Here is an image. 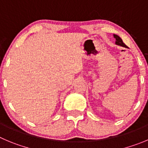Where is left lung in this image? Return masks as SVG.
Returning <instances> with one entry per match:
<instances>
[{
    "mask_svg": "<svg viewBox=\"0 0 148 148\" xmlns=\"http://www.w3.org/2000/svg\"><path fill=\"white\" fill-rule=\"evenodd\" d=\"M114 37L115 38V39H116V41H115L116 45H120V46H122V47H127L126 45H125V44L123 42V40L121 39V37L118 36V35H115V34H114Z\"/></svg>",
    "mask_w": 148,
    "mask_h": 148,
    "instance_id": "obj_1",
    "label": "left lung"
}]
</instances>
